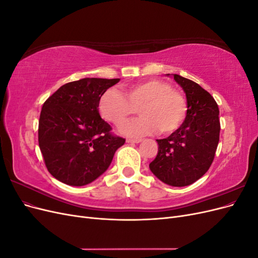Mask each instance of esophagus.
I'll return each mask as SVG.
<instances>
[{"mask_svg": "<svg viewBox=\"0 0 258 258\" xmlns=\"http://www.w3.org/2000/svg\"><path fill=\"white\" fill-rule=\"evenodd\" d=\"M128 143H140L142 142V139H127Z\"/></svg>", "mask_w": 258, "mask_h": 258, "instance_id": "esophagus-1", "label": "esophagus"}]
</instances>
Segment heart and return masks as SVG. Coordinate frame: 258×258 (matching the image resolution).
<instances>
[{
	"instance_id": "obj_1",
	"label": "heart",
	"mask_w": 258,
	"mask_h": 258,
	"mask_svg": "<svg viewBox=\"0 0 258 258\" xmlns=\"http://www.w3.org/2000/svg\"><path fill=\"white\" fill-rule=\"evenodd\" d=\"M99 112L105 120L121 126L136 114L138 119L124 124L121 132L128 137H144L160 131L172 134L182 126L187 116V101L171 85L150 80L123 88V95L116 89H107L99 100Z\"/></svg>"
}]
</instances>
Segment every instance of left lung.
<instances>
[{"instance_id": "1", "label": "left lung", "mask_w": 258, "mask_h": 258, "mask_svg": "<svg viewBox=\"0 0 258 258\" xmlns=\"http://www.w3.org/2000/svg\"><path fill=\"white\" fill-rule=\"evenodd\" d=\"M173 77L186 93L187 116L171 136L157 140L158 153L150 169L163 183L182 187L196 182L212 165L220 141V110L197 83L177 74Z\"/></svg>"}]
</instances>
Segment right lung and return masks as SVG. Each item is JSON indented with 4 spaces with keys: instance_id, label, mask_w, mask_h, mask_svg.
Listing matches in <instances>:
<instances>
[{
    "instance_id": "obj_1",
    "label": "right lung",
    "mask_w": 258,
    "mask_h": 258,
    "mask_svg": "<svg viewBox=\"0 0 258 258\" xmlns=\"http://www.w3.org/2000/svg\"><path fill=\"white\" fill-rule=\"evenodd\" d=\"M119 79L68 83L45 101L38 120V145L48 172L58 181L84 186L110 167L126 140L115 136L99 114V100Z\"/></svg>"
}]
</instances>
